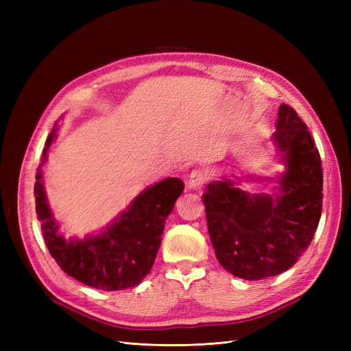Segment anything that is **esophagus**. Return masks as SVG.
I'll list each match as a JSON object with an SVG mask.
<instances>
[{
  "mask_svg": "<svg viewBox=\"0 0 351 351\" xmlns=\"http://www.w3.org/2000/svg\"><path fill=\"white\" fill-rule=\"evenodd\" d=\"M208 180V173L205 169H193L189 176V187L190 189H199Z\"/></svg>",
  "mask_w": 351,
  "mask_h": 351,
  "instance_id": "obj_1",
  "label": "esophagus"
}]
</instances>
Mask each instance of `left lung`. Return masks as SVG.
<instances>
[{"label": "left lung", "mask_w": 351, "mask_h": 351, "mask_svg": "<svg viewBox=\"0 0 351 351\" xmlns=\"http://www.w3.org/2000/svg\"><path fill=\"white\" fill-rule=\"evenodd\" d=\"M272 142L285 171L277 193H249L244 177H224L202 195L208 231L221 267L234 277H275L309 247L322 212V162L312 134L290 105L281 104Z\"/></svg>", "instance_id": "8db88e82"}]
</instances>
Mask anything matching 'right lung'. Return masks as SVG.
<instances>
[{
  "instance_id": "right-lung-1",
  "label": "right lung",
  "mask_w": 351,
  "mask_h": 351,
  "mask_svg": "<svg viewBox=\"0 0 351 351\" xmlns=\"http://www.w3.org/2000/svg\"><path fill=\"white\" fill-rule=\"evenodd\" d=\"M57 130L56 123L47 137L35 183L36 214L51 256L67 275L92 289H130L151 272L161 246L165 221L174 209L177 197L183 193L184 183L180 178L168 177L137 195L127 209L98 234L67 240L52 218L42 184V165L47 161Z\"/></svg>"
}]
</instances>
